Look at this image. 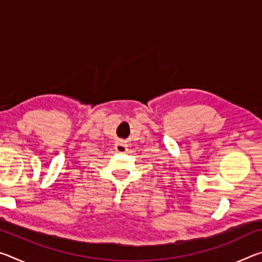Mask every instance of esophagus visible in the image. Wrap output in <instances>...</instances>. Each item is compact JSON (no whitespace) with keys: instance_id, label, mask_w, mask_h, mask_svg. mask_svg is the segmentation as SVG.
Returning a JSON list of instances; mask_svg holds the SVG:
<instances>
[{"instance_id":"esophagus-1","label":"esophagus","mask_w":262,"mask_h":262,"mask_svg":"<svg viewBox=\"0 0 262 262\" xmlns=\"http://www.w3.org/2000/svg\"><path fill=\"white\" fill-rule=\"evenodd\" d=\"M115 150H117L118 152H120V154H123V152H126L127 150H128V148H127V145L125 144V143H121V142H118L117 144H115Z\"/></svg>"}]
</instances>
